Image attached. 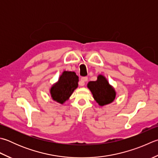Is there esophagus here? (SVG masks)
Here are the masks:
<instances>
[{
	"label": "esophagus",
	"instance_id": "34e87169",
	"mask_svg": "<svg viewBox=\"0 0 158 158\" xmlns=\"http://www.w3.org/2000/svg\"><path fill=\"white\" fill-rule=\"evenodd\" d=\"M88 81V77H83L81 79V81L79 82V85L80 86H83L85 85V82Z\"/></svg>",
	"mask_w": 158,
	"mask_h": 158
}]
</instances>
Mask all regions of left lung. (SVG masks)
I'll return each instance as SVG.
<instances>
[{"label":"left lung","mask_w":158,"mask_h":158,"mask_svg":"<svg viewBox=\"0 0 158 158\" xmlns=\"http://www.w3.org/2000/svg\"><path fill=\"white\" fill-rule=\"evenodd\" d=\"M87 87L92 92L95 101L101 107L112 103L115 99V89L103 75H98L97 81H89Z\"/></svg>","instance_id":"1"}]
</instances>
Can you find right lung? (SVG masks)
Here are the masks:
<instances>
[{
    "instance_id": "add662e5",
    "label": "right lung",
    "mask_w": 158,
    "mask_h": 158,
    "mask_svg": "<svg viewBox=\"0 0 158 158\" xmlns=\"http://www.w3.org/2000/svg\"><path fill=\"white\" fill-rule=\"evenodd\" d=\"M78 82L79 77L75 72L64 70L59 77L58 81L53 83L50 88L52 99L60 104H64L78 87Z\"/></svg>"
}]
</instances>
